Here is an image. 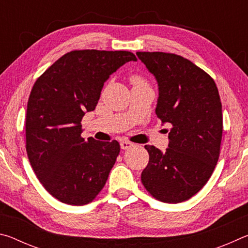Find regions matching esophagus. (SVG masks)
I'll use <instances>...</instances> for the list:
<instances>
[{"label":"esophagus","instance_id":"34e87169","mask_svg":"<svg viewBox=\"0 0 248 248\" xmlns=\"http://www.w3.org/2000/svg\"><path fill=\"white\" fill-rule=\"evenodd\" d=\"M133 146V143H131V142L129 141H121L120 142V148L123 150H128L130 148H132Z\"/></svg>","mask_w":248,"mask_h":248}]
</instances>
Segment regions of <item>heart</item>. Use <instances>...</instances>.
Masks as SVG:
<instances>
[{
    "mask_svg": "<svg viewBox=\"0 0 248 248\" xmlns=\"http://www.w3.org/2000/svg\"><path fill=\"white\" fill-rule=\"evenodd\" d=\"M132 82H133L134 85H142V84H144L143 78H139V77H134V78H132Z\"/></svg>",
    "mask_w": 248,
    "mask_h": 248,
    "instance_id": "heart-1",
    "label": "heart"
}]
</instances>
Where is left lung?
Listing matches in <instances>:
<instances>
[{
    "instance_id": "obj_1",
    "label": "left lung",
    "mask_w": 248,
    "mask_h": 248,
    "mask_svg": "<svg viewBox=\"0 0 248 248\" xmlns=\"http://www.w3.org/2000/svg\"><path fill=\"white\" fill-rule=\"evenodd\" d=\"M137 56L157 82L155 112L162 124L171 125L164 152L145 145L150 159L142 184L162 202H183L207 184L219 159L223 131L219 91L210 75L177 54Z\"/></svg>"
}]
</instances>
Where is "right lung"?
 I'll use <instances>...</instances> for the list:
<instances>
[{
	"mask_svg": "<svg viewBox=\"0 0 248 248\" xmlns=\"http://www.w3.org/2000/svg\"><path fill=\"white\" fill-rule=\"evenodd\" d=\"M137 61L129 51L75 50L37 79L26 114V151L33 171L61 202L83 205L103 189L120 145L81 137L82 118L93 111L104 83Z\"/></svg>",
	"mask_w": 248,
	"mask_h": 248,
	"instance_id": "right-lung-1",
	"label": "right lung"
}]
</instances>
